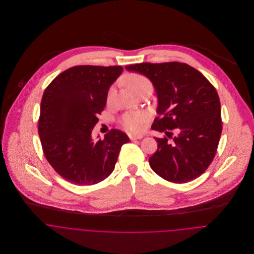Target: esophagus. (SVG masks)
I'll use <instances>...</instances> for the list:
<instances>
[{"instance_id":"esophagus-1","label":"esophagus","mask_w":254,"mask_h":254,"mask_svg":"<svg viewBox=\"0 0 254 254\" xmlns=\"http://www.w3.org/2000/svg\"><path fill=\"white\" fill-rule=\"evenodd\" d=\"M130 140H141L143 139V135H136V134H128Z\"/></svg>"}]
</instances>
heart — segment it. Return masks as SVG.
<instances>
[{
	"instance_id": "1",
	"label": "heart",
	"mask_w": 254,
	"mask_h": 254,
	"mask_svg": "<svg viewBox=\"0 0 254 254\" xmlns=\"http://www.w3.org/2000/svg\"><path fill=\"white\" fill-rule=\"evenodd\" d=\"M123 82L125 86L133 92L135 95L138 94L139 92L145 90V89H152V84L150 80L143 74L140 73H130L127 74ZM112 95V90H109V95H108V100L110 99ZM145 118L143 113L141 112H127L121 117V124L122 126L132 132H139L143 129L144 124H145Z\"/></svg>"
}]
</instances>
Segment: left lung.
<instances>
[{"mask_svg": "<svg viewBox=\"0 0 254 254\" xmlns=\"http://www.w3.org/2000/svg\"><path fill=\"white\" fill-rule=\"evenodd\" d=\"M125 67L145 75L158 98L159 116L151 128L166 136L155 138L157 149L149 157L151 169L164 180L178 184L199 177L214 159L222 132L214 86L195 68L177 62Z\"/></svg>", "mask_w": 254, "mask_h": 254, "instance_id": "left-lung-1", "label": "left lung"}]
</instances>
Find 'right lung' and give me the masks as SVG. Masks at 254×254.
<instances>
[{
	"mask_svg": "<svg viewBox=\"0 0 254 254\" xmlns=\"http://www.w3.org/2000/svg\"><path fill=\"white\" fill-rule=\"evenodd\" d=\"M123 67L77 65L59 74L41 101L38 133L44 154L66 181L91 186L108 178L128 136L112 129L104 139L92 131L107 104L110 85Z\"/></svg>",
	"mask_w": 254,
	"mask_h": 254,
	"instance_id": "add662e5",
	"label": "right lung"
}]
</instances>
